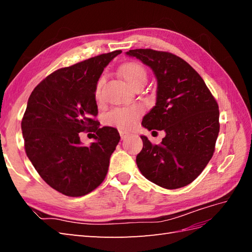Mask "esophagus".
Returning a JSON list of instances; mask_svg holds the SVG:
<instances>
[{"label": "esophagus", "mask_w": 252, "mask_h": 252, "mask_svg": "<svg viewBox=\"0 0 252 252\" xmlns=\"http://www.w3.org/2000/svg\"><path fill=\"white\" fill-rule=\"evenodd\" d=\"M119 133H120V136H121L122 140H125V138H126L127 136L130 135V133H129V132H126V131H122V130H120V131H119Z\"/></svg>", "instance_id": "1"}]
</instances>
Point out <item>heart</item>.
I'll list each match as a JSON object with an SVG mask.
<instances>
[{
  "mask_svg": "<svg viewBox=\"0 0 252 252\" xmlns=\"http://www.w3.org/2000/svg\"><path fill=\"white\" fill-rule=\"evenodd\" d=\"M122 78L131 88H134L138 84H145L147 81V71L142 65L135 62H129L123 63L120 68ZM103 84V78L98 80L95 88V97H100V88ZM142 114L140 106L132 107H117L107 112L104 117L105 125L110 126H117L119 129L127 130L134 126L136 119Z\"/></svg>",
  "mask_w": 252,
  "mask_h": 252,
  "instance_id": "b5f03b06",
  "label": "heart"
}]
</instances>
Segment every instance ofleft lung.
Listing matches in <instances>:
<instances>
[{"mask_svg": "<svg viewBox=\"0 0 252 252\" xmlns=\"http://www.w3.org/2000/svg\"><path fill=\"white\" fill-rule=\"evenodd\" d=\"M126 54L148 66L157 79L156 105L144 116L142 126L165 133L159 145L141 135L137 167L147 180L163 189L189 185L215 152L220 131L217 100L198 72L179 56L149 49Z\"/></svg>", "mask_w": 252, "mask_h": 252, "instance_id": "obj_1", "label": "left lung"}]
</instances>
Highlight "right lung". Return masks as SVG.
Listing matches in <instances>:
<instances>
[{"instance_id": "add662e5", "label": "right lung", "mask_w": 252, "mask_h": 252, "mask_svg": "<svg viewBox=\"0 0 252 252\" xmlns=\"http://www.w3.org/2000/svg\"><path fill=\"white\" fill-rule=\"evenodd\" d=\"M114 51L51 73L32 91L21 121L26 154L52 189L70 197L87 195L104 181L120 141L118 130L99 127L95 88ZM94 131L83 147L79 134Z\"/></svg>"}]
</instances>
